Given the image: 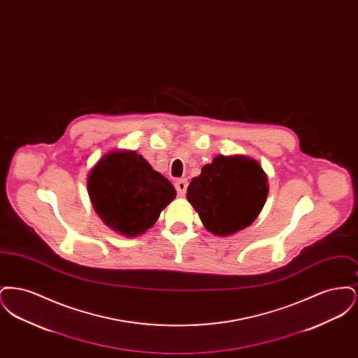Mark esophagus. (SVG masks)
I'll return each mask as SVG.
<instances>
[{
	"label": "esophagus",
	"mask_w": 358,
	"mask_h": 358,
	"mask_svg": "<svg viewBox=\"0 0 358 358\" xmlns=\"http://www.w3.org/2000/svg\"><path fill=\"white\" fill-rule=\"evenodd\" d=\"M174 187H176V189H177V193H178V196H184V194L187 193V181L185 180V178L177 180V181H176V184H174Z\"/></svg>",
	"instance_id": "34e87169"
}]
</instances>
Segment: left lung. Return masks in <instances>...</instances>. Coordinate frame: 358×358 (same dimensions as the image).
<instances>
[{"label":"left lung","mask_w":358,"mask_h":358,"mask_svg":"<svg viewBox=\"0 0 358 358\" xmlns=\"http://www.w3.org/2000/svg\"><path fill=\"white\" fill-rule=\"evenodd\" d=\"M267 194V176L255 159L217 155L190 181L187 199L209 232L229 236L252 224Z\"/></svg>","instance_id":"1"}]
</instances>
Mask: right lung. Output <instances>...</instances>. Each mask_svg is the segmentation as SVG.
<instances>
[{
	"label": "right lung",
	"mask_w": 358,
	"mask_h": 358,
	"mask_svg": "<svg viewBox=\"0 0 358 358\" xmlns=\"http://www.w3.org/2000/svg\"><path fill=\"white\" fill-rule=\"evenodd\" d=\"M88 196L103 222L134 238L153 227L176 197V189L136 152L103 155L87 180Z\"/></svg>",
	"instance_id": "1"
}]
</instances>
